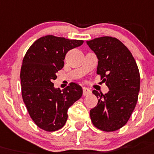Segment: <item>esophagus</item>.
<instances>
[{"label":"esophagus","instance_id":"esophagus-1","mask_svg":"<svg viewBox=\"0 0 154 154\" xmlns=\"http://www.w3.org/2000/svg\"><path fill=\"white\" fill-rule=\"evenodd\" d=\"M91 93V90L87 88H83V95H88Z\"/></svg>","mask_w":154,"mask_h":154}]
</instances>
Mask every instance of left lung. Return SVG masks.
I'll use <instances>...</instances> for the list:
<instances>
[{
  "label": "left lung",
  "instance_id": "8db88e82",
  "mask_svg": "<svg viewBox=\"0 0 154 154\" xmlns=\"http://www.w3.org/2000/svg\"><path fill=\"white\" fill-rule=\"evenodd\" d=\"M99 59L97 74L109 88L90 110L92 124L104 131H117L126 125L136 106L140 88V75L136 62L128 48L118 39L102 37L87 41Z\"/></svg>",
  "mask_w": 154,
  "mask_h": 154
}]
</instances>
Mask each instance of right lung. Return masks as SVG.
<instances>
[{"label": "right lung", "instance_id": "1", "mask_svg": "<svg viewBox=\"0 0 154 154\" xmlns=\"http://www.w3.org/2000/svg\"><path fill=\"white\" fill-rule=\"evenodd\" d=\"M83 43L47 35L37 39L23 58L20 72L23 102L33 122L45 131L62 128L68 109L82 95V88L77 84L70 83L61 91L52 82L64 66L66 53Z\"/></svg>", "mask_w": 154, "mask_h": 154}]
</instances>
